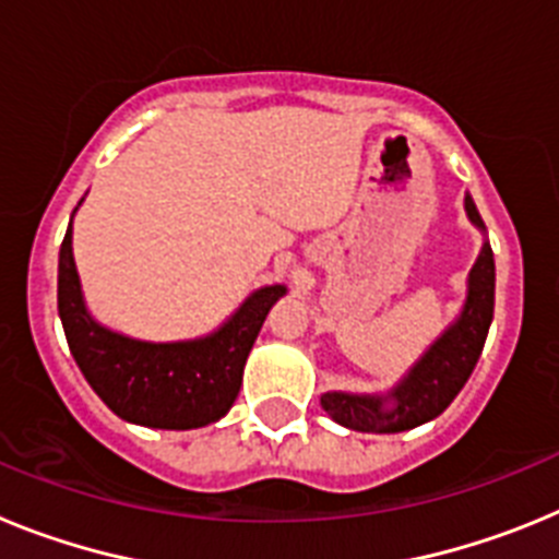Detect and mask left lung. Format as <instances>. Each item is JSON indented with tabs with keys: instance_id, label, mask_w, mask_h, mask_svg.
Masks as SVG:
<instances>
[{
	"instance_id": "left-lung-1",
	"label": "left lung",
	"mask_w": 559,
	"mask_h": 559,
	"mask_svg": "<svg viewBox=\"0 0 559 559\" xmlns=\"http://www.w3.org/2000/svg\"><path fill=\"white\" fill-rule=\"evenodd\" d=\"M464 210L476 226H481L478 210L464 199ZM496 305V263L490 243H484L471 271V290L459 322L426 353L408 378L389 397H358V394H324L322 406L338 426L367 433H397L417 428L439 417L453 403L471 378L478 355L487 341ZM392 402V407L385 403Z\"/></svg>"
}]
</instances>
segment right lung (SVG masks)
<instances>
[{
  "mask_svg": "<svg viewBox=\"0 0 559 559\" xmlns=\"http://www.w3.org/2000/svg\"><path fill=\"white\" fill-rule=\"evenodd\" d=\"M283 294V285L260 288L210 338L147 344L111 333L86 313L72 224L58 254V313L83 378L117 417L147 428L187 431L224 417L240 392L257 333Z\"/></svg>",
  "mask_w": 559,
  "mask_h": 559,
  "instance_id": "obj_1",
  "label": "right lung"
}]
</instances>
